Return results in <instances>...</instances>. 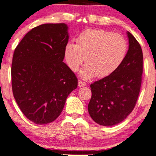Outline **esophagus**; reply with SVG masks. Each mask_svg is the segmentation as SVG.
I'll list each match as a JSON object with an SVG mask.
<instances>
[{"mask_svg": "<svg viewBox=\"0 0 156 156\" xmlns=\"http://www.w3.org/2000/svg\"><path fill=\"white\" fill-rule=\"evenodd\" d=\"M86 86V83H85L84 82H83V81H78V86H79V87H83V86Z\"/></svg>", "mask_w": 156, "mask_h": 156, "instance_id": "obj_1", "label": "esophagus"}]
</instances>
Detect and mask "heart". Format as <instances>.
I'll return each instance as SVG.
<instances>
[{"label":"heart","instance_id":"1","mask_svg":"<svg viewBox=\"0 0 156 156\" xmlns=\"http://www.w3.org/2000/svg\"><path fill=\"white\" fill-rule=\"evenodd\" d=\"M76 42L77 44L67 43L64 57L73 72L78 71L85 59L86 65L80 71V77L83 80L96 76L105 78L114 73L123 63L127 53L125 37L103 29H86L80 33Z\"/></svg>","mask_w":156,"mask_h":156}]
</instances>
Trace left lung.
I'll return each instance as SVG.
<instances>
[{
	"label": "left lung",
	"mask_w": 156,
	"mask_h": 156,
	"mask_svg": "<svg viewBox=\"0 0 156 156\" xmlns=\"http://www.w3.org/2000/svg\"><path fill=\"white\" fill-rule=\"evenodd\" d=\"M129 48L125 61L114 73L90 84L88 110L93 120L111 127L125 120L135 107L140 90L143 56L140 44L127 31Z\"/></svg>",
	"instance_id": "8db88e82"
}]
</instances>
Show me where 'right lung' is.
I'll use <instances>...</instances> for the list:
<instances>
[{"instance_id": "add662e5", "label": "right lung", "mask_w": 156, "mask_h": 156, "mask_svg": "<svg viewBox=\"0 0 156 156\" xmlns=\"http://www.w3.org/2000/svg\"><path fill=\"white\" fill-rule=\"evenodd\" d=\"M68 30L66 23L39 25L23 37L13 53V96L23 114L37 125L55 121L78 86L73 72L63 62Z\"/></svg>"}]
</instances>
